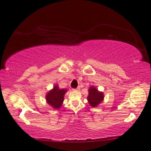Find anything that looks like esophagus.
Wrapping results in <instances>:
<instances>
[{
	"instance_id": "obj_1",
	"label": "esophagus",
	"mask_w": 151,
	"mask_h": 151,
	"mask_svg": "<svg viewBox=\"0 0 151 151\" xmlns=\"http://www.w3.org/2000/svg\"><path fill=\"white\" fill-rule=\"evenodd\" d=\"M80 89H81V88H80V87H79V86H78V88H76V89H73V91H79V90H80Z\"/></svg>"
}]
</instances>
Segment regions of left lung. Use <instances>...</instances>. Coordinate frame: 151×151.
<instances>
[{
    "label": "left lung",
    "instance_id": "1",
    "mask_svg": "<svg viewBox=\"0 0 151 151\" xmlns=\"http://www.w3.org/2000/svg\"><path fill=\"white\" fill-rule=\"evenodd\" d=\"M104 97L103 92L99 91L95 86H91L89 87L87 101L90 106L93 108L99 106L103 101Z\"/></svg>",
    "mask_w": 151,
    "mask_h": 151
}]
</instances>
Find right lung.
<instances>
[{
	"instance_id": "1",
	"label": "right lung",
	"mask_w": 151,
	"mask_h": 151,
	"mask_svg": "<svg viewBox=\"0 0 151 151\" xmlns=\"http://www.w3.org/2000/svg\"><path fill=\"white\" fill-rule=\"evenodd\" d=\"M67 91L66 88L60 89L57 85H55L46 94V101L47 104L54 109H59L63 105L65 94Z\"/></svg>"
}]
</instances>
